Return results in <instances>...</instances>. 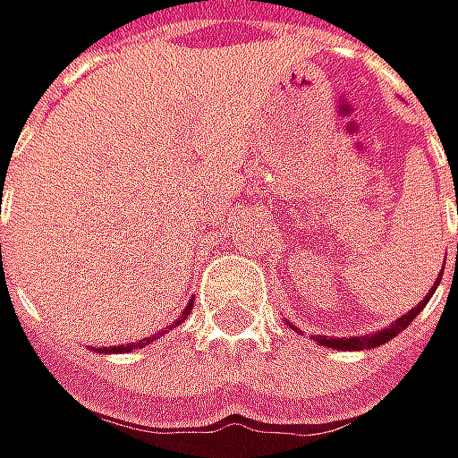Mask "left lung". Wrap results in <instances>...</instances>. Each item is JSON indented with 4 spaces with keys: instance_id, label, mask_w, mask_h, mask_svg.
<instances>
[{
    "instance_id": "8db88e82",
    "label": "left lung",
    "mask_w": 458,
    "mask_h": 458,
    "mask_svg": "<svg viewBox=\"0 0 458 458\" xmlns=\"http://www.w3.org/2000/svg\"><path fill=\"white\" fill-rule=\"evenodd\" d=\"M437 284H440V279H437ZM435 284V287H437ZM435 287L424 295V301H419L408 314H403L397 322H392L389 327H384V330H378V333H373V335H352V338H335V335H317L314 341L319 344V346H327V349H335V352H362V349H376V346H381V344H386V341H392L397 333H403L421 311H424V306L429 303V298L435 295ZM290 325V322H287Z\"/></svg>"
}]
</instances>
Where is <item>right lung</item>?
<instances>
[{
  "label": "right lung",
  "mask_w": 458,
  "mask_h": 458,
  "mask_svg": "<svg viewBox=\"0 0 458 458\" xmlns=\"http://www.w3.org/2000/svg\"><path fill=\"white\" fill-rule=\"evenodd\" d=\"M190 311H192V301H190V303L184 306L182 317H179V319H176L174 325H182V322H184V319L190 317ZM149 341H152V338H144V341H139V344H131V346H112V349H98V352H101V354H104V352H106V354H125V352H133V349H144V344H149Z\"/></svg>",
  "instance_id": "1"
}]
</instances>
